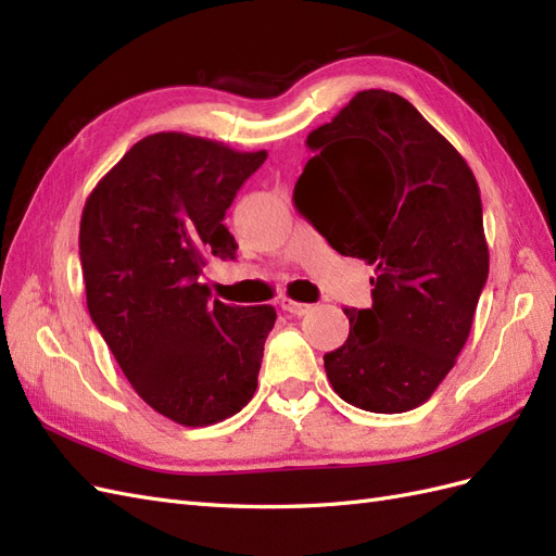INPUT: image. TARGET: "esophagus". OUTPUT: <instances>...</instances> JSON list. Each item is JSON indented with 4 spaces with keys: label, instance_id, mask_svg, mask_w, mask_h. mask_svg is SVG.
Segmentation results:
<instances>
[{
    "label": "esophagus",
    "instance_id": "34e87169",
    "mask_svg": "<svg viewBox=\"0 0 556 556\" xmlns=\"http://www.w3.org/2000/svg\"><path fill=\"white\" fill-rule=\"evenodd\" d=\"M279 305H281L283 312H289V315H293V317H303V315H307V312H309V305L291 301V298H281Z\"/></svg>",
    "mask_w": 556,
    "mask_h": 556
}]
</instances>
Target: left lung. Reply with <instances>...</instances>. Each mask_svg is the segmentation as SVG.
Instances as JSON below:
<instances>
[{"label":"left lung","instance_id":"obj_1","mask_svg":"<svg viewBox=\"0 0 556 556\" xmlns=\"http://www.w3.org/2000/svg\"><path fill=\"white\" fill-rule=\"evenodd\" d=\"M295 208L329 244L376 267L374 305L324 368L340 400L404 414L430 400L472 329L489 277L472 168L406 98L359 91L307 136Z\"/></svg>","mask_w":556,"mask_h":556}]
</instances>
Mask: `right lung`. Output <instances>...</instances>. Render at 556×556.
<instances>
[{"label":"right lung","mask_w":556,"mask_h":556,"mask_svg":"<svg viewBox=\"0 0 556 556\" xmlns=\"http://www.w3.org/2000/svg\"><path fill=\"white\" fill-rule=\"evenodd\" d=\"M267 152L188 134L138 140L81 211L79 258L93 324L131 388L185 427L220 422L258 388L277 312L211 301L208 258H235L223 225Z\"/></svg>","instance_id":"obj_1"}]
</instances>
